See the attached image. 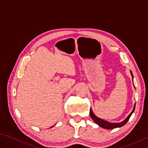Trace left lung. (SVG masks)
Returning a JSON list of instances; mask_svg holds the SVG:
<instances>
[{"mask_svg":"<svg viewBox=\"0 0 148 148\" xmlns=\"http://www.w3.org/2000/svg\"><path fill=\"white\" fill-rule=\"evenodd\" d=\"M130 73L132 75V80H133L134 76H133L132 72L131 71H130ZM135 108H136V104L134 105V109L132 110V111L131 112L130 114L127 116V118L125 119L124 121H123L122 122H120V123H110V122L103 120V119H102L101 118H99V117L96 116L95 115V114L93 112L92 108H90V114L91 118H92V119L94 121V122H95L96 124L98 125L99 126L101 127L102 128H106V129H114V128H116L123 127V125H125L127 123V121H128V119H129L130 117L131 116V115L132 114V113L134 112Z\"/></svg>","mask_w":148,"mask_h":148,"instance_id":"1","label":"left lung"}]
</instances>
